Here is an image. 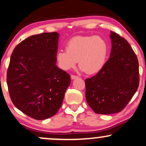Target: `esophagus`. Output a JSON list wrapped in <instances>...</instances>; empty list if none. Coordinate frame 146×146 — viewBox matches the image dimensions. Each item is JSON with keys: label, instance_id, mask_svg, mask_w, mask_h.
I'll list each match as a JSON object with an SVG mask.
<instances>
[{"label": "esophagus", "instance_id": "esophagus-1", "mask_svg": "<svg viewBox=\"0 0 146 146\" xmlns=\"http://www.w3.org/2000/svg\"><path fill=\"white\" fill-rule=\"evenodd\" d=\"M78 78V76H76V75H73V74L71 75V78L72 79H75V78Z\"/></svg>", "mask_w": 146, "mask_h": 146}]
</instances>
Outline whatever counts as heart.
I'll use <instances>...</instances> for the list:
<instances>
[{
  "mask_svg": "<svg viewBox=\"0 0 146 146\" xmlns=\"http://www.w3.org/2000/svg\"><path fill=\"white\" fill-rule=\"evenodd\" d=\"M108 47L106 41L99 36H77L66 44V50H59L56 59L63 70H68L79 63L80 69L88 74L98 72L107 58Z\"/></svg>",
  "mask_w": 146,
  "mask_h": 146,
  "instance_id": "b5f03b06",
  "label": "heart"
}]
</instances>
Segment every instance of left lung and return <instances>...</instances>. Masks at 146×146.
<instances>
[{
	"label": "left lung",
	"mask_w": 146,
	"mask_h": 146,
	"mask_svg": "<svg viewBox=\"0 0 146 146\" xmlns=\"http://www.w3.org/2000/svg\"><path fill=\"white\" fill-rule=\"evenodd\" d=\"M110 59L99 72L85 80L86 100L97 114L121 111L137 91L139 83V63L126 39L110 31Z\"/></svg>",
	"instance_id": "obj_1"
}]
</instances>
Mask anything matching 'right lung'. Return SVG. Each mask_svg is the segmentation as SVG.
<instances>
[{"label":"right lung","mask_w":146,"mask_h":146,"mask_svg":"<svg viewBox=\"0 0 146 146\" xmlns=\"http://www.w3.org/2000/svg\"><path fill=\"white\" fill-rule=\"evenodd\" d=\"M59 34L45 32L21 41L14 48L7 74L11 100L36 120L53 116L62 106L70 76L56 66Z\"/></svg>","instance_id":"right-lung-1"}]
</instances>
